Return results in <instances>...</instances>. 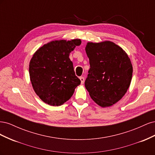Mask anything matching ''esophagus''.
Returning a JSON list of instances; mask_svg holds the SVG:
<instances>
[{
	"label": "esophagus",
	"mask_w": 155,
	"mask_h": 155,
	"mask_svg": "<svg viewBox=\"0 0 155 155\" xmlns=\"http://www.w3.org/2000/svg\"><path fill=\"white\" fill-rule=\"evenodd\" d=\"M79 79H80V80H81V83L83 84L84 83V81H85V78H84V77L81 76L79 78Z\"/></svg>",
	"instance_id": "1"
}]
</instances>
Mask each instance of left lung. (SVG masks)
Returning <instances> with one entry per match:
<instances>
[{"instance_id":"obj_1","label":"left lung","mask_w":155,"mask_h":155,"mask_svg":"<svg viewBox=\"0 0 155 155\" xmlns=\"http://www.w3.org/2000/svg\"><path fill=\"white\" fill-rule=\"evenodd\" d=\"M90 69L85 86L97 105L111 106L129 87L133 67L125 51L110 41L88 43L85 48Z\"/></svg>"}]
</instances>
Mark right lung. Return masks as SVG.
Listing matches in <instances>:
<instances>
[{"mask_svg": "<svg viewBox=\"0 0 155 155\" xmlns=\"http://www.w3.org/2000/svg\"><path fill=\"white\" fill-rule=\"evenodd\" d=\"M81 43L80 39L51 41L33 55L29 67L30 80L35 93L46 104H63L80 85L69 54Z\"/></svg>", "mask_w": 155, "mask_h": 155, "instance_id": "1", "label": "right lung"}]
</instances>
